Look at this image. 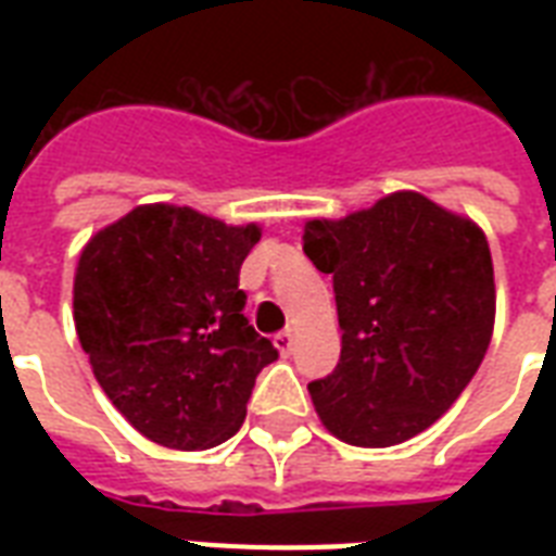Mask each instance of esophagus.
<instances>
[{
	"label": "esophagus",
	"mask_w": 556,
	"mask_h": 556,
	"mask_svg": "<svg viewBox=\"0 0 556 556\" xmlns=\"http://www.w3.org/2000/svg\"><path fill=\"white\" fill-rule=\"evenodd\" d=\"M274 346H277L279 355H291V349H294V331H279L277 338H274Z\"/></svg>",
	"instance_id": "34e87169"
}]
</instances>
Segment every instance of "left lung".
Instances as JSON below:
<instances>
[{
  "label": "left lung",
  "instance_id": "obj_1",
  "mask_svg": "<svg viewBox=\"0 0 556 556\" xmlns=\"http://www.w3.org/2000/svg\"><path fill=\"white\" fill-rule=\"evenodd\" d=\"M305 256L334 279L340 364L308 383L323 427L392 447L435 424L491 346L496 286L473 218L397 190L343 218H308Z\"/></svg>",
  "mask_w": 556,
  "mask_h": 556
}]
</instances>
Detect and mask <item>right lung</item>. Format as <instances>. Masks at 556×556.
<instances>
[{
	"mask_svg": "<svg viewBox=\"0 0 556 556\" xmlns=\"http://www.w3.org/2000/svg\"><path fill=\"white\" fill-rule=\"evenodd\" d=\"M260 225L138 204L100 227L74 270V326L115 409L169 450L233 435L277 349L248 326L239 268Z\"/></svg>",
	"mask_w": 556,
	"mask_h": 556,
	"instance_id": "right-lung-1",
	"label": "right lung"
}]
</instances>
